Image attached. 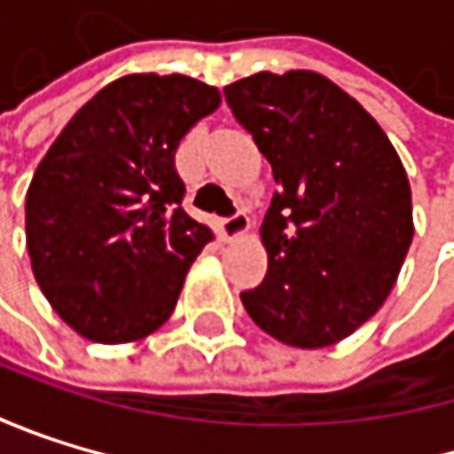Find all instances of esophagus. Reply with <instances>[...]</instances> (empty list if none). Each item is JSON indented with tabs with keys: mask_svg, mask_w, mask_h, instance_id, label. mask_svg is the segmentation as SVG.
<instances>
[{
	"mask_svg": "<svg viewBox=\"0 0 454 454\" xmlns=\"http://www.w3.org/2000/svg\"><path fill=\"white\" fill-rule=\"evenodd\" d=\"M247 229H250V217H247L245 212H237V215H231V217L220 220V234H223V239H229V242L245 237Z\"/></svg>",
	"mask_w": 454,
	"mask_h": 454,
	"instance_id": "obj_1",
	"label": "esophagus"
}]
</instances>
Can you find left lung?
Segmentation results:
<instances>
[{
  "mask_svg": "<svg viewBox=\"0 0 454 454\" xmlns=\"http://www.w3.org/2000/svg\"><path fill=\"white\" fill-rule=\"evenodd\" d=\"M225 100L278 182L261 223L267 278L242 305L286 346H333L397 283L414 237L406 168L379 121L321 73L264 70L225 86Z\"/></svg>",
  "mask_w": 454,
  "mask_h": 454,
  "instance_id": "obj_1",
  "label": "left lung"
}]
</instances>
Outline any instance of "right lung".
<instances>
[{"label":"right lung","instance_id":"add662e5","mask_svg":"<svg viewBox=\"0 0 454 454\" xmlns=\"http://www.w3.org/2000/svg\"><path fill=\"white\" fill-rule=\"evenodd\" d=\"M215 86L182 73H130L83 103L27 190L32 272L59 318L116 346L160 329L212 229L179 204L174 154L217 111Z\"/></svg>","mask_w":454,"mask_h":454}]
</instances>
